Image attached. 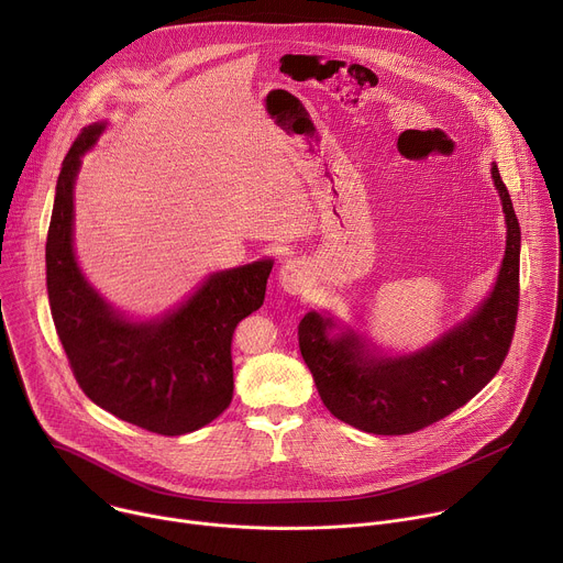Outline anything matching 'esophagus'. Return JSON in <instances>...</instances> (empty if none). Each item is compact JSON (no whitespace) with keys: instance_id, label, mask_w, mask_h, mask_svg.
<instances>
[{"instance_id":"obj_1","label":"esophagus","mask_w":563,"mask_h":563,"mask_svg":"<svg viewBox=\"0 0 563 563\" xmlns=\"http://www.w3.org/2000/svg\"><path fill=\"white\" fill-rule=\"evenodd\" d=\"M307 283V265L298 258L285 261L280 267V285L287 294H300Z\"/></svg>"}]
</instances>
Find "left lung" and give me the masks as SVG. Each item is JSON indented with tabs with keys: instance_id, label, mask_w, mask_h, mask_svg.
Here are the masks:
<instances>
[{
	"instance_id": "8db88e82",
	"label": "left lung",
	"mask_w": 563,
	"mask_h": 563,
	"mask_svg": "<svg viewBox=\"0 0 563 563\" xmlns=\"http://www.w3.org/2000/svg\"><path fill=\"white\" fill-rule=\"evenodd\" d=\"M493 180L508 227L495 289L437 343L408 356H380L354 330L330 336L336 323L325 313L309 311L300 320V354L336 419L372 434H412L465 406L504 365L519 311L521 229L495 163Z\"/></svg>"
}]
</instances>
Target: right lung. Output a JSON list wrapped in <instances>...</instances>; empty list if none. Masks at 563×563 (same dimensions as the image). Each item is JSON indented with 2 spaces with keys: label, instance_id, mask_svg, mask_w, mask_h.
I'll return each instance as SVG.
<instances>
[{
  "label": "right lung",
  "instance_id": "obj_1",
  "mask_svg": "<svg viewBox=\"0 0 563 563\" xmlns=\"http://www.w3.org/2000/svg\"><path fill=\"white\" fill-rule=\"evenodd\" d=\"M102 122L70 144L46 238L53 323L75 380L96 406L142 430L180 437L220 417L233 396L231 336L265 300L272 261L211 274L174 311L133 323L85 278L73 252V187Z\"/></svg>",
  "mask_w": 563,
  "mask_h": 563
}]
</instances>
